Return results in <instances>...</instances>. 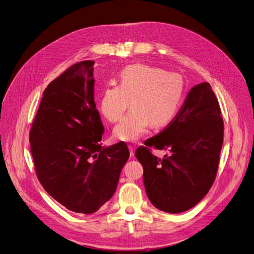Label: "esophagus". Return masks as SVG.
Here are the masks:
<instances>
[{
  "mask_svg": "<svg viewBox=\"0 0 254 254\" xmlns=\"http://www.w3.org/2000/svg\"><path fill=\"white\" fill-rule=\"evenodd\" d=\"M128 147H129V153H130V157H134V148L132 147V146L131 145H129L128 146Z\"/></svg>",
  "mask_w": 254,
  "mask_h": 254,
  "instance_id": "1",
  "label": "esophagus"
}]
</instances>
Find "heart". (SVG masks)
I'll use <instances>...</instances> for the list:
<instances>
[{"label": "heart", "mask_w": 254, "mask_h": 254, "mask_svg": "<svg viewBox=\"0 0 254 254\" xmlns=\"http://www.w3.org/2000/svg\"><path fill=\"white\" fill-rule=\"evenodd\" d=\"M183 78L176 72L136 64L123 68L119 84L107 86L99 98V110L111 123L118 122L128 108L132 109L114 127L113 135L124 142L136 141L150 124L162 127L178 112L183 96Z\"/></svg>", "instance_id": "obj_1"}]
</instances>
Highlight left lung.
I'll return each mask as SVG.
<instances>
[{
    "label": "left lung",
    "mask_w": 254,
    "mask_h": 254,
    "mask_svg": "<svg viewBox=\"0 0 254 254\" xmlns=\"http://www.w3.org/2000/svg\"><path fill=\"white\" fill-rule=\"evenodd\" d=\"M222 142L218 101L210 83L201 82L190 89L170 124L135 150L150 202L173 214L196 205L213 186ZM150 148L168 150L170 155L160 159Z\"/></svg>",
    "instance_id": "obj_1"
}]
</instances>
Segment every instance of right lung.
Listing matches in <instances>:
<instances>
[{
	"label": "right lung",
	"instance_id": "add662e5",
	"mask_svg": "<svg viewBox=\"0 0 254 254\" xmlns=\"http://www.w3.org/2000/svg\"><path fill=\"white\" fill-rule=\"evenodd\" d=\"M94 64H75L49 84L29 131L42 187L67 210L82 214L96 212L113 196L129 158L125 142L102 147Z\"/></svg>",
	"mask_w": 254,
	"mask_h": 254
}]
</instances>
